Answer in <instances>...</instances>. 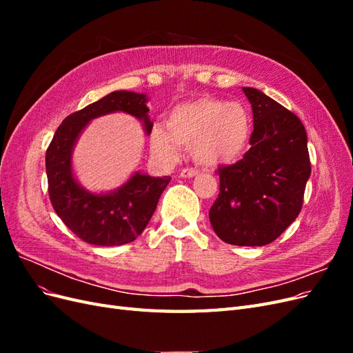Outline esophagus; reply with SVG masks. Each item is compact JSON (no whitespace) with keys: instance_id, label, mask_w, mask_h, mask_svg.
I'll list each match as a JSON object with an SVG mask.
<instances>
[{"instance_id":"34e87169","label":"esophagus","mask_w":353,"mask_h":353,"mask_svg":"<svg viewBox=\"0 0 353 353\" xmlns=\"http://www.w3.org/2000/svg\"><path fill=\"white\" fill-rule=\"evenodd\" d=\"M197 174H199L197 169H193V168H187V169L181 170V176H183V178H193Z\"/></svg>"}]
</instances>
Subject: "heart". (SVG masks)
Masks as SVG:
<instances>
[{"instance_id": "heart-1", "label": "heart", "mask_w": 353, "mask_h": 353, "mask_svg": "<svg viewBox=\"0 0 353 353\" xmlns=\"http://www.w3.org/2000/svg\"><path fill=\"white\" fill-rule=\"evenodd\" d=\"M250 137L252 117L243 104L201 97L174 108L166 128L154 126L150 147L166 162L178 159L181 147H191L199 163L218 166L237 160Z\"/></svg>"}]
</instances>
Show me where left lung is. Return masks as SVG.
<instances>
[{"mask_svg":"<svg viewBox=\"0 0 353 353\" xmlns=\"http://www.w3.org/2000/svg\"><path fill=\"white\" fill-rule=\"evenodd\" d=\"M243 91L253 110L252 147L239 162L218 168L219 194L209 219L222 241L265 245L301 213L311 160L301 119L259 90Z\"/></svg>","mask_w":353,"mask_h":353,"instance_id":"obj_1","label":"left lung"}]
</instances>
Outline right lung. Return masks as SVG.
<instances>
[{"mask_svg": "<svg viewBox=\"0 0 353 353\" xmlns=\"http://www.w3.org/2000/svg\"><path fill=\"white\" fill-rule=\"evenodd\" d=\"M147 97L131 91H114L82 110L69 114L52 137L46 153L48 194L65 225L85 243L122 245L134 241L153 216L160 194L170 178L135 174L125 185L108 194L83 190L72 174V148L87 123L112 112L130 113L144 121L145 132L153 123L148 119Z\"/></svg>", "mask_w": 353, "mask_h": 353, "instance_id": "obj_1", "label": "right lung"}]
</instances>
